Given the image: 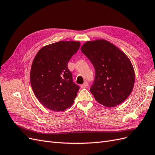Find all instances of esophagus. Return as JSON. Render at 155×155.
Listing matches in <instances>:
<instances>
[{"label":"esophagus","instance_id":"34e87169","mask_svg":"<svg viewBox=\"0 0 155 155\" xmlns=\"http://www.w3.org/2000/svg\"><path fill=\"white\" fill-rule=\"evenodd\" d=\"M88 82H85L84 83L83 85H81V87L82 88H87V87H88Z\"/></svg>","mask_w":155,"mask_h":155}]
</instances>
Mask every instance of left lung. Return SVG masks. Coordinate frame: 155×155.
<instances>
[{"label": "left lung", "instance_id": "obj_1", "mask_svg": "<svg viewBox=\"0 0 155 155\" xmlns=\"http://www.w3.org/2000/svg\"><path fill=\"white\" fill-rule=\"evenodd\" d=\"M95 69L90 91L96 100L112 107L130 94L135 75L130 61L122 51L104 39L88 41L81 48Z\"/></svg>", "mask_w": 155, "mask_h": 155}]
</instances>
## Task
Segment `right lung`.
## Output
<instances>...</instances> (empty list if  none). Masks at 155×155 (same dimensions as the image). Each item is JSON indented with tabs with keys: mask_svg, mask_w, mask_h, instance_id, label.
<instances>
[{
	"mask_svg": "<svg viewBox=\"0 0 155 155\" xmlns=\"http://www.w3.org/2000/svg\"><path fill=\"white\" fill-rule=\"evenodd\" d=\"M79 46V42L59 41L42 48L33 61L32 90L41 104L50 110H66L77 96L79 87L73 82L68 63Z\"/></svg>",
	"mask_w": 155,
	"mask_h": 155,
	"instance_id": "obj_1",
	"label": "right lung"
}]
</instances>
